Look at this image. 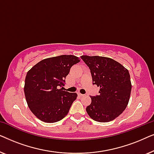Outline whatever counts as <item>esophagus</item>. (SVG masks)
<instances>
[{
  "label": "esophagus",
  "mask_w": 154,
  "mask_h": 154,
  "mask_svg": "<svg viewBox=\"0 0 154 154\" xmlns=\"http://www.w3.org/2000/svg\"><path fill=\"white\" fill-rule=\"evenodd\" d=\"M78 95L80 96V97H83V96L85 95V94H81V93H80V92H78Z\"/></svg>",
  "instance_id": "obj_1"
}]
</instances>
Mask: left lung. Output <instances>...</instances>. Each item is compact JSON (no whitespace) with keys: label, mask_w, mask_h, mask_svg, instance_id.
Returning a JSON list of instances; mask_svg holds the SVG:
<instances>
[{"label":"left lung","mask_w":154,"mask_h":154,"mask_svg":"<svg viewBox=\"0 0 154 154\" xmlns=\"http://www.w3.org/2000/svg\"><path fill=\"white\" fill-rule=\"evenodd\" d=\"M89 67L93 85L100 87L99 95L90 96L92 102L86 111L94 121L106 123L114 120L125 110L132 85L129 71L113 59L83 55Z\"/></svg>","instance_id":"1"}]
</instances>
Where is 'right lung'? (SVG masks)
<instances>
[{"mask_svg": "<svg viewBox=\"0 0 154 154\" xmlns=\"http://www.w3.org/2000/svg\"><path fill=\"white\" fill-rule=\"evenodd\" d=\"M80 60L74 55H60L41 60L26 73L24 94L33 114L45 123L66 116L76 93L63 90L71 67Z\"/></svg>", "mask_w": 154, "mask_h": 154, "instance_id": "right-lung-1", "label": "right lung"}]
</instances>
